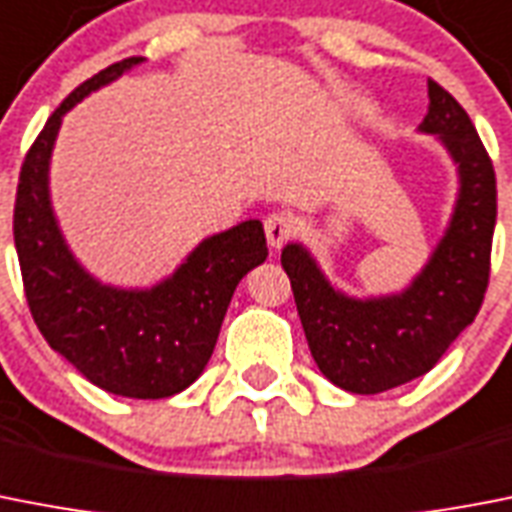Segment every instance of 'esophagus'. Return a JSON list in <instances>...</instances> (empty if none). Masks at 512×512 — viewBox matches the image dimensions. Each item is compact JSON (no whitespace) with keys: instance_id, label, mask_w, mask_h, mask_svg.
Returning <instances> with one entry per match:
<instances>
[{"instance_id":"34e87169","label":"esophagus","mask_w":512,"mask_h":512,"mask_svg":"<svg viewBox=\"0 0 512 512\" xmlns=\"http://www.w3.org/2000/svg\"><path fill=\"white\" fill-rule=\"evenodd\" d=\"M291 234H294V221L286 213H270L265 218V236H268V244L273 249H281L289 242Z\"/></svg>"}]
</instances>
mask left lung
Segmentation results:
<instances>
[{
	"label": "left lung",
	"instance_id": "1",
	"mask_svg": "<svg viewBox=\"0 0 512 512\" xmlns=\"http://www.w3.org/2000/svg\"><path fill=\"white\" fill-rule=\"evenodd\" d=\"M427 85L429 111L419 130L437 135L458 166V200L445 236L411 286L354 299L333 289L307 247L291 242L281 252L309 351L322 375L349 393L375 395L427 375L474 322L487 291L495 169L461 103L435 80Z\"/></svg>",
	"mask_w": 512,
	"mask_h": 512
}]
</instances>
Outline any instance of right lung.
<instances>
[{"label":"right lung","mask_w":512,"mask_h":512,"mask_svg":"<svg viewBox=\"0 0 512 512\" xmlns=\"http://www.w3.org/2000/svg\"><path fill=\"white\" fill-rule=\"evenodd\" d=\"M143 57L111 64L64 98L20 169L15 249L25 299L41 336L80 375L124 398H169L203 375L236 286L265 263L260 221L197 244L153 289H117L90 276L64 242L49 197V161L62 117L88 93L114 83Z\"/></svg>","instance_id":"obj_1"}]
</instances>
